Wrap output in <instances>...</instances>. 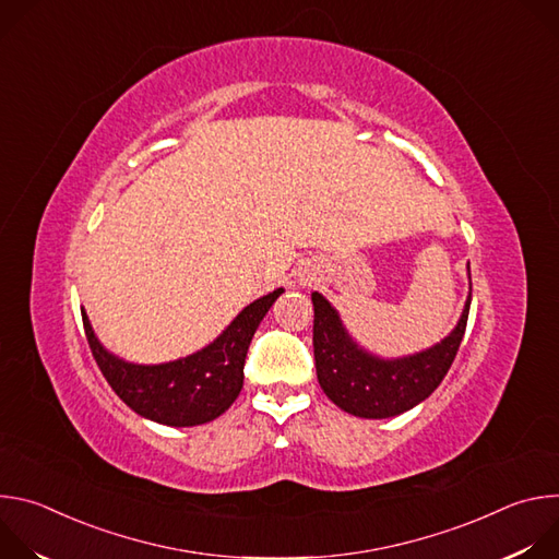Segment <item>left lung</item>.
<instances>
[{
    "mask_svg": "<svg viewBox=\"0 0 559 559\" xmlns=\"http://www.w3.org/2000/svg\"><path fill=\"white\" fill-rule=\"evenodd\" d=\"M311 302L318 382L343 412L356 418L382 420L414 409L438 389L462 343L471 292L449 336L401 358H382L358 345L343 325L336 307L323 294L311 292Z\"/></svg>",
    "mask_w": 559,
    "mask_h": 559,
    "instance_id": "left-lung-1",
    "label": "left lung"
}]
</instances>
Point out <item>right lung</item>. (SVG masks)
Instances as JSON below:
<instances>
[{"label":"right lung","mask_w":559,"mask_h":559,"mask_svg":"<svg viewBox=\"0 0 559 559\" xmlns=\"http://www.w3.org/2000/svg\"><path fill=\"white\" fill-rule=\"evenodd\" d=\"M283 292L278 287L243 307L203 349L158 365L128 362L108 352L95 336L86 309L82 318L104 378L134 414L168 427H197L223 416L241 393L254 332Z\"/></svg>","instance_id":"obj_1"}]
</instances>
